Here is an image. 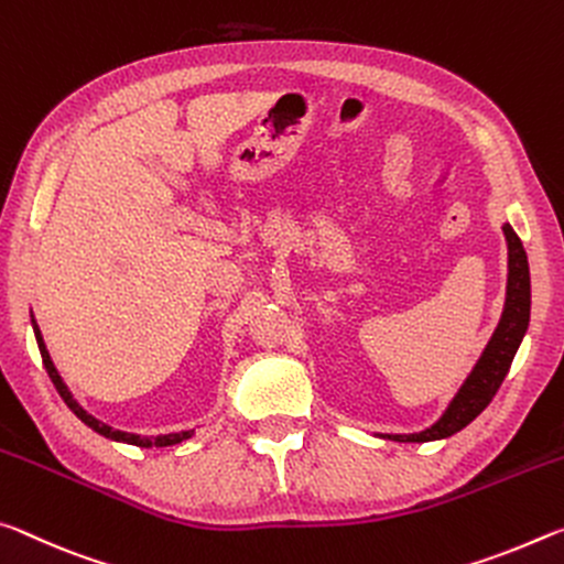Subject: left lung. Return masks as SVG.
Wrapping results in <instances>:
<instances>
[{
    "label": "left lung",
    "mask_w": 564,
    "mask_h": 564,
    "mask_svg": "<svg viewBox=\"0 0 564 564\" xmlns=\"http://www.w3.org/2000/svg\"><path fill=\"white\" fill-rule=\"evenodd\" d=\"M502 232L507 239V294H505V307L502 317L497 322L490 343L479 355L473 372L467 375V380L459 384V390L452 397L445 412L420 432H410V435H382L384 440L394 442H435L452 437L455 432L467 427L487 404L492 402V397L500 390L502 380L510 372V365L520 349L524 335L530 327V264L528 252L520 242V237L514 235L510 221H505Z\"/></svg>",
    "instance_id": "obj_1"
}]
</instances>
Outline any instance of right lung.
Returning a JSON list of instances; mask_svg holds the SVG:
<instances>
[{
  "instance_id": "1",
  "label": "right lung",
  "mask_w": 564,
  "mask_h": 564,
  "mask_svg": "<svg viewBox=\"0 0 564 564\" xmlns=\"http://www.w3.org/2000/svg\"><path fill=\"white\" fill-rule=\"evenodd\" d=\"M32 329H34V337H36V345H40V355H42V362H44V369H47L50 380L54 382V387H57L59 397L64 400V404L77 414V417L87 424L89 430H95L97 435L107 437V440H115V442H124V445H134V447H170V445H180V442L189 440L192 435H195V430H180V432H170V435H137V432H122V430H115L109 427V424H105L101 420H97L95 414H89L82 404L74 400V394L69 392L67 382L62 380V375L57 372V367H54L52 357H50V349L47 345H44V337H42V329L40 325H36V319L32 315Z\"/></svg>"
}]
</instances>
